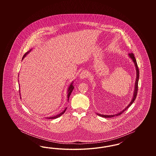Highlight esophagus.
I'll use <instances>...</instances> for the list:
<instances>
[{"mask_svg":"<svg viewBox=\"0 0 156 156\" xmlns=\"http://www.w3.org/2000/svg\"><path fill=\"white\" fill-rule=\"evenodd\" d=\"M88 75V73L87 71L86 70H83L81 72V73L80 75V77L81 79H84L85 78H87Z\"/></svg>","mask_w":156,"mask_h":156,"instance_id":"1","label":"esophagus"}]
</instances>
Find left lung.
Listing matches in <instances>:
<instances>
[{
    "label": "left lung",
    "instance_id": "left-lung-1",
    "mask_svg": "<svg viewBox=\"0 0 156 156\" xmlns=\"http://www.w3.org/2000/svg\"><path fill=\"white\" fill-rule=\"evenodd\" d=\"M129 57L131 58V59H132L133 61L134 64L135 65V67H136V83H135V87H134V92L133 97V99L131 101L130 103L129 104V105L125 108V109L120 112L118 113L117 114H115V115H101V114H99V113H97L98 115H99V116H101V117H104V118H112V117H114L115 116H119L120 115H121L123 112L124 111H126L129 107L133 104L134 101V100L136 99V98L137 96V90H138V82H139V68L137 66V62H136V59L135 58L134 56V54L133 53H130L129 54Z\"/></svg>",
    "mask_w": 156,
    "mask_h": 156
}]
</instances>
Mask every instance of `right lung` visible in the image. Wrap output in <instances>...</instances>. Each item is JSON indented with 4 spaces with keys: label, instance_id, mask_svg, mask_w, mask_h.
Listing matches in <instances>:
<instances>
[{
    "label": "right lung",
    "instance_id": "right-lung-1",
    "mask_svg": "<svg viewBox=\"0 0 156 156\" xmlns=\"http://www.w3.org/2000/svg\"><path fill=\"white\" fill-rule=\"evenodd\" d=\"M30 51H27V52H26L25 53V54L23 55V57L22 59L24 58V57L29 53V52H30ZM74 88V87H73V82L71 83V85H69V88H68V100H69V98L70 97V95H71V92H72V91L73 90V89ZM66 109H67V108H66V109L64 111L62 112H61V113H59L58 115H56V116H52V117H49V118H47V119H56V118H58L59 116H61L62 114H64V113L66 112Z\"/></svg>",
    "mask_w": 156,
    "mask_h": 156
}]
</instances>
